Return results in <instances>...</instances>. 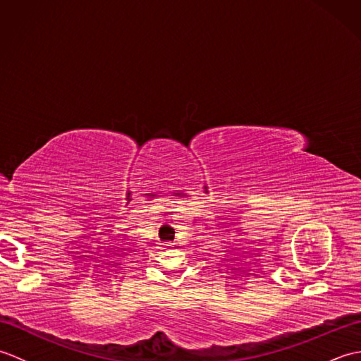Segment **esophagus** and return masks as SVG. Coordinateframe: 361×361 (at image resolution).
I'll use <instances>...</instances> for the list:
<instances>
[{"label":"esophagus","instance_id":"34e87169","mask_svg":"<svg viewBox=\"0 0 361 361\" xmlns=\"http://www.w3.org/2000/svg\"><path fill=\"white\" fill-rule=\"evenodd\" d=\"M163 248H171V243H164Z\"/></svg>","mask_w":361,"mask_h":361}]
</instances>
